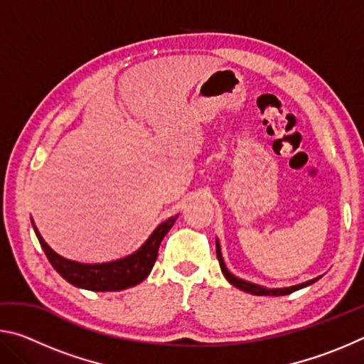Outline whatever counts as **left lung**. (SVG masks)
<instances>
[{"mask_svg": "<svg viewBox=\"0 0 364 364\" xmlns=\"http://www.w3.org/2000/svg\"><path fill=\"white\" fill-rule=\"evenodd\" d=\"M217 258L220 262V268H221V273H223L225 278L228 279L230 284H232L234 287L241 289L244 292H249L252 295H271V297H279V295H289L295 291H299V289H304L311 286L313 282H316L318 279H321V276H318V278H313L310 281H305L301 282V284H295V286H289V287H274V289H269V287H263L260 284H254V282H249L245 279L237 278V276H234L230 269L226 268L225 260H223V255H221V247H220V242L217 239Z\"/></svg>", "mask_w": 364, "mask_h": 364, "instance_id": "obj_1", "label": "left lung"}]
</instances>
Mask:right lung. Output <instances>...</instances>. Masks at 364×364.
Masks as SVG:
<instances>
[{
    "mask_svg": "<svg viewBox=\"0 0 364 364\" xmlns=\"http://www.w3.org/2000/svg\"><path fill=\"white\" fill-rule=\"evenodd\" d=\"M178 215L165 220L156 230L151 232V236L146 239V242L141 245L133 254L119 258V260L106 262V263H80L69 258L60 257L56 254L41 237L38 228L35 226L32 218V226L35 230L36 237L41 244V249L45 250L49 263L53 268L70 282L72 286L86 289L93 292H117L123 289L133 287L143 282L149 276L154 263L157 260L159 245L165 237V234L170 231V228L175 225Z\"/></svg>",
    "mask_w": 364,
    "mask_h": 364,
    "instance_id": "1",
    "label": "right lung"
}]
</instances>
